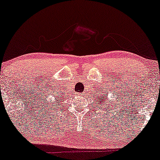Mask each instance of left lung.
<instances>
[{"instance_id": "obj_1", "label": "left lung", "mask_w": 160, "mask_h": 160, "mask_svg": "<svg viewBox=\"0 0 160 160\" xmlns=\"http://www.w3.org/2000/svg\"><path fill=\"white\" fill-rule=\"evenodd\" d=\"M95 96H96V100H97V103L96 104H102L104 105V103H105V102H104V99L108 98V93H106V94H104L102 96L100 95V96H99V97H98V95H95ZM103 103H104V104H103Z\"/></svg>"}]
</instances>
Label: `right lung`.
Returning a JSON list of instances; mask_svg holds the SVG:
<instances>
[{
	"mask_svg": "<svg viewBox=\"0 0 160 160\" xmlns=\"http://www.w3.org/2000/svg\"><path fill=\"white\" fill-rule=\"evenodd\" d=\"M53 100H54V102H57V101L62 100V96H60V95H58V96H56V98L53 99ZM54 105H55V107H56V104H54Z\"/></svg>",
	"mask_w": 160,
	"mask_h": 160,
	"instance_id": "obj_1",
	"label": "right lung"
}]
</instances>
